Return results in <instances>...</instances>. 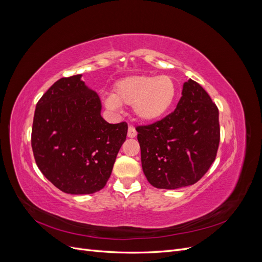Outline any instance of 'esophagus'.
I'll list each match as a JSON object with an SVG mask.
<instances>
[{
    "mask_svg": "<svg viewBox=\"0 0 262 262\" xmlns=\"http://www.w3.org/2000/svg\"><path fill=\"white\" fill-rule=\"evenodd\" d=\"M136 136H137L136 128H134L133 125H129V128H128V137L129 138H134Z\"/></svg>",
    "mask_w": 262,
    "mask_h": 262,
    "instance_id": "1",
    "label": "esophagus"
}]
</instances>
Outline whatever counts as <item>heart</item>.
Masks as SVG:
<instances>
[{"label": "heart", "instance_id": "heart-1", "mask_svg": "<svg viewBox=\"0 0 262 262\" xmlns=\"http://www.w3.org/2000/svg\"><path fill=\"white\" fill-rule=\"evenodd\" d=\"M176 96L177 85L170 76H129L115 84L114 95L106 99V106L110 109L132 106L140 120L155 121L169 112Z\"/></svg>", "mask_w": 262, "mask_h": 262}]
</instances>
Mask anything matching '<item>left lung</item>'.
<instances>
[{"mask_svg": "<svg viewBox=\"0 0 262 262\" xmlns=\"http://www.w3.org/2000/svg\"><path fill=\"white\" fill-rule=\"evenodd\" d=\"M181 94L172 113L152 124L136 128L142 168L155 188L193 185L216 157L220 144L216 105L193 80L184 84Z\"/></svg>", "mask_w": 262, "mask_h": 262, "instance_id": "8db88e82", "label": "left lung"}]
</instances>
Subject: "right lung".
<instances>
[{"instance_id": "obj_1", "label": "right lung", "mask_w": 262, "mask_h": 262, "mask_svg": "<svg viewBox=\"0 0 262 262\" xmlns=\"http://www.w3.org/2000/svg\"><path fill=\"white\" fill-rule=\"evenodd\" d=\"M81 77H62L42 95L31 129L38 168L71 194L105 187L128 132L126 122L112 124L102 119L99 96Z\"/></svg>"}]
</instances>
